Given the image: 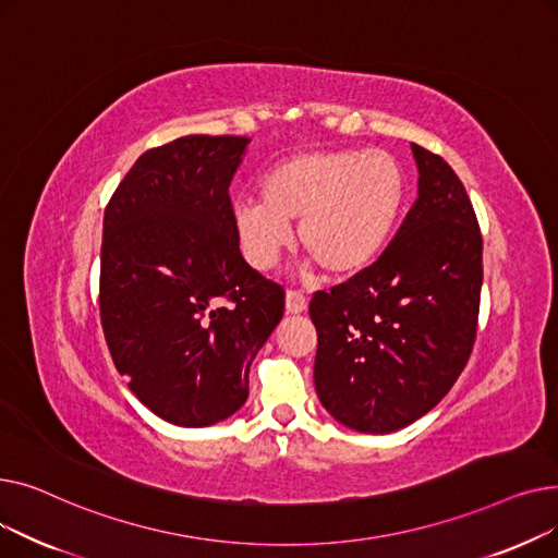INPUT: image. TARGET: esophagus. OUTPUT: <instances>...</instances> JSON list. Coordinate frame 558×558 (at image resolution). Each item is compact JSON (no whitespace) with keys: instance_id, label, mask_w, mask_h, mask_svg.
Returning <instances> with one entry per match:
<instances>
[{"instance_id":"34e87169","label":"esophagus","mask_w":558,"mask_h":558,"mask_svg":"<svg viewBox=\"0 0 558 558\" xmlns=\"http://www.w3.org/2000/svg\"><path fill=\"white\" fill-rule=\"evenodd\" d=\"M284 305H287L289 314H303L307 310V299L301 294V291L289 289L284 296Z\"/></svg>"}]
</instances>
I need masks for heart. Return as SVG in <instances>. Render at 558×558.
I'll return each instance as SVG.
<instances>
[{
    "instance_id": "b5f03b06",
    "label": "heart",
    "mask_w": 558,
    "mask_h": 558,
    "mask_svg": "<svg viewBox=\"0 0 558 558\" xmlns=\"http://www.w3.org/2000/svg\"><path fill=\"white\" fill-rule=\"evenodd\" d=\"M407 179L379 149H314L276 162L259 198L232 210L242 255L257 271L274 269L296 223L301 248L332 278L364 271L385 251L400 221Z\"/></svg>"
}]
</instances>
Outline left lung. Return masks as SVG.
I'll return each instance as SVG.
<instances>
[{
    "label": "left lung",
    "instance_id": "left-lung-1",
    "mask_svg": "<svg viewBox=\"0 0 558 558\" xmlns=\"http://www.w3.org/2000/svg\"><path fill=\"white\" fill-rule=\"evenodd\" d=\"M418 198L387 251L310 316L318 400L350 429L389 434L452 389L477 339L482 232L452 167L418 144Z\"/></svg>",
    "mask_w": 558,
    "mask_h": 558
}]
</instances>
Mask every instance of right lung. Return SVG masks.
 <instances>
[{
    "label": "right lung",
    "mask_w": 558,
    "mask_h": 558,
    "mask_svg": "<svg viewBox=\"0 0 558 558\" xmlns=\"http://www.w3.org/2000/svg\"><path fill=\"white\" fill-rule=\"evenodd\" d=\"M248 137L185 135L142 154L104 213L99 314L114 368L167 423L215 425L248 398V368L284 289L248 267L230 181Z\"/></svg>",
    "instance_id": "obj_1"
}]
</instances>
